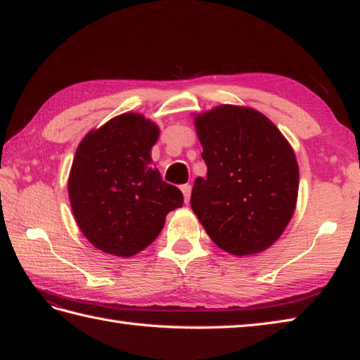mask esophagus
<instances>
[{
    "label": "esophagus",
    "instance_id": "obj_1",
    "mask_svg": "<svg viewBox=\"0 0 360 360\" xmlns=\"http://www.w3.org/2000/svg\"><path fill=\"white\" fill-rule=\"evenodd\" d=\"M181 192H182V195H184V202L187 203L188 200H191L192 186H191V184H184V186H181Z\"/></svg>",
    "mask_w": 360,
    "mask_h": 360
}]
</instances>
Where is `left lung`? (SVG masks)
<instances>
[{
  "instance_id": "obj_1",
  "label": "left lung",
  "mask_w": 360,
  "mask_h": 360,
  "mask_svg": "<svg viewBox=\"0 0 360 360\" xmlns=\"http://www.w3.org/2000/svg\"><path fill=\"white\" fill-rule=\"evenodd\" d=\"M206 178L191 206L216 245L233 255L264 251L289 224L298 193L295 154L271 120L224 105L195 119Z\"/></svg>"
}]
</instances>
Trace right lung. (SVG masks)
Returning a JSON list of instances; mask_svg holds the SVG:
<instances>
[{
	"label": "right lung",
	"mask_w": 360,
	"mask_h": 360,
	"mask_svg": "<svg viewBox=\"0 0 360 360\" xmlns=\"http://www.w3.org/2000/svg\"><path fill=\"white\" fill-rule=\"evenodd\" d=\"M157 138L155 124L129 112L79 144L68 179L71 210L85 238L103 252L130 257L143 251L168 212L184 203L179 188L152 165Z\"/></svg>",
	"instance_id": "obj_1"
}]
</instances>
